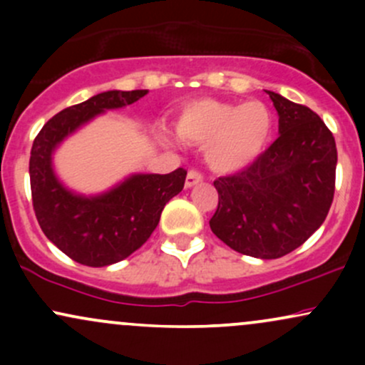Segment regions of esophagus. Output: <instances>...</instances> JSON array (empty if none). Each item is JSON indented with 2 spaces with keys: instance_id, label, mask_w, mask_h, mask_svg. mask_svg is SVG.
<instances>
[{
  "instance_id": "1",
  "label": "esophagus",
  "mask_w": 365,
  "mask_h": 365,
  "mask_svg": "<svg viewBox=\"0 0 365 365\" xmlns=\"http://www.w3.org/2000/svg\"><path fill=\"white\" fill-rule=\"evenodd\" d=\"M199 182H202V173L199 170H188L185 178V187H194Z\"/></svg>"
}]
</instances>
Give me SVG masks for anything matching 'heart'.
Masks as SVG:
<instances>
[{
  "mask_svg": "<svg viewBox=\"0 0 365 365\" xmlns=\"http://www.w3.org/2000/svg\"><path fill=\"white\" fill-rule=\"evenodd\" d=\"M178 137L190 144H206L211 168L233 173L247 168L266 149L273 133V113L262 101L226 103L194 99L182 106Z\"/></svg>",
  "mask_w": 365,
  "mask_h": 365,
  "instance_id": "1",
  "label": "heart"
}]
</instances>
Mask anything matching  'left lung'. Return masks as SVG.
<instances>
[{
	"label": "left lung",
	"mask_w": 365,
	"mask_h": 365,
	"mask_svg": "<svg viewBox=\"0 0 365 365\" xmlns=\"http://www.w3.org/2000/svg\"><path fill=\"white\" fill-rule=\"evenodd\" d=\"M279 137L252 165L215 180L212 233L230 249L278 259L324 223L334 195L336 144L317 113L267 91Z\"/></svg>",
	"instance_id": "left-lung-1"
}]
</instances>
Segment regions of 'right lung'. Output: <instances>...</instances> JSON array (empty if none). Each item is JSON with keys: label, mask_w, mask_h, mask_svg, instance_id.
I'll return each mask as SVG.
<instances>
[{"label": "right lung", "mask_w": 365, "mask_h": 365, "mask_svg": "<svg viewBox=\"0 0 365 365\" xmlns=\"http://www.w3.org/2000/svg\"><path fill=\"white\" fill-rule=\"evenodd\" d=\"M148 91H108L65 108L41 128L32 144V206L44 235L63 254L91 267L123 261L156 230L166 202L182 192L187 171L133 175L106 194L75 195L58 182L51 168L54 148L99 113L139 101Z\"/></svg>", "instance_id": "right-lung-1"}]
</instances>
